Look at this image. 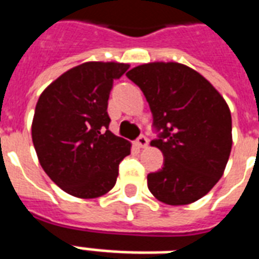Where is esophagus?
Masks as SVG:
<instances>
[{"instance_id": "obj_1", "label": "esophagus", "mask_w": 259, "mask_h": 259, "mask_svg": "<svg viewBox=\"0 0 259 259\" xmlns=\"http://www.w3.org/2000/svg\"><path fill=\"white\" fill-rule=\"evenodd\" d=\"M148 142L149 141H148V138H146L144 134H141V136L137 138V145L140 146V148H146V146H148Z\"/></svg>"}]
</instances>
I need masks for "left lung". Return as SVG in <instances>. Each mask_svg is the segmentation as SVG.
<instances>
[{"mask_svg": "<svg viewBox=\"0 0 259 259\" xmlns=\"http://www.w3.org/2000/svg\"><path fill=\"white\" fill-rule=\"evenodd\" d=\"M126 76L145 95L164 165L148 175V188L157 200L184 205L212 189L229 161L233 136L231 113L211 83L180 63H148Z\"/></svg>", "mask_w": 259, "mask_h": 259, "instance_id": "left-lung-1", "label": "left lung"}]
</instances>
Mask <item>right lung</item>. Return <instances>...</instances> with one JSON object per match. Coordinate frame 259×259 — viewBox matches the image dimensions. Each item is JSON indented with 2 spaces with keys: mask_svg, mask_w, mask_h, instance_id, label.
<instances>
[{
  "mask_svg": "<svg viewBox=\"0 0 259 259\" xmlns=\"http://www.w3.org/2000/svg\"><path fill=\"white\" fill-rule=\"evenodd\" d=\"M123 63L87 62L59 76L40 95L32 141L40 165L64 192L80 199L105 195L115 185L130 142L109 130L107 101Z\"/></svg>",
  "mask_w": 259,
  "mask_h": 259,
  "instance_id": "add662e5",
  "label": "right lung"
}]
</instances>
